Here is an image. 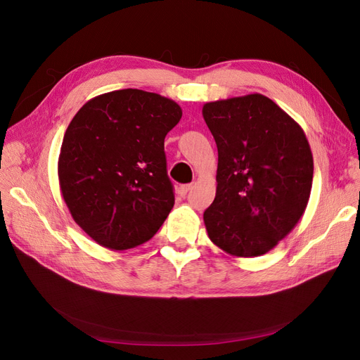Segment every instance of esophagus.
I'll return each mask as SVG.
<instances>
[{
    "label": "esophagus",
    "instance_id": "34e87169",
    "mask_svg": "<svg viewBox=\"0 0 360 360\" xmlns=\"http://www.w3.org/2000/svg\"><path fill=\"white\" fill-rule=\"evenodd\" d=\"M193 184H185V185H181L179 186V190H178V193L181 194V197H184V195H186L188 194V191H191L193 190Z\"/></svg>",
    "mask_w": 360,
    "mask_h": 360
}]
</instances>
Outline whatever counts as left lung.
Here are the masks:
<instances>
[{"label":"left lung","instance_id":"left-lung-1","mask_svg":"<svg viewBox=\"0 0 360 360\" xmlns=\"http://www.w3.org/2000/svg\"><path fill=\"white\" fill-rule=\"evenodd\" d=\"M202 117L219 153L207 233L231 255L266 254L307 209L314 159L305 132L259 93L205 103Z\"/></svg>","mask_w":360,"mask_h":360}]
</instances>
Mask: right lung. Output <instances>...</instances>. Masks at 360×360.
Returning a JSON list of instances; mask_svg holds the SVG:
<instances>
[{
    "instance_id": "obj_1",
    "label": "right lung",
    "mask_w": 360,
    "mask_h": 360,
    "mask_svg": "<svg viewBox=\"0 0 360 360\" xmlns=\"http://www.w3.org/2000/svg\"><path fill=\"white\" fill-rule=\"evenodd\" d=\"M181 117L174 101L122 89L89 101L70 122L58 159L61 193L74 221L102 247L144 243L172 210L165 137Z\"/></svg>"
}]
</instances>
